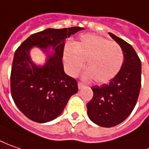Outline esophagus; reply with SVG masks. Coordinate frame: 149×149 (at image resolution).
I'll return each instance as SVG.
<instances>
[{
	"label": "esophagus",
	"instance_id": "esophagus-1",
	"mask_svg": "<svg viewBox=\"0 0 149 149\" xmlns=\"http://www.w3.org/2000/svg\"><path fill=\"white\" fill-rule=\"evenodd\" d=\"M77 85H78V88H79L80 90H81V89H82V88L85 86V85L83 84V83H81V82H78V84Z\"/></svg>",
	"mask_w": 149,
	"mask_h": 149
}]
</instances>
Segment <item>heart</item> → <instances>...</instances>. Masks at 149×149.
I'll return each mask as SVG.
<instances>
[{"mask_svg": "<svg viewBox=\"0 0 149 149\" xmlns=\"http://www.w3.org/2000/svg\"><path fill=\"white\" fill-rule=\"evenodd\" d=\"M63 59L67 72L76 77L82 70L86 61L83 78L94 79L104 84L116 77L124 64L123 49L116 42L91 33L83 34L74 47L67 45L63 51Z\"/></svg>", "mask_w": 149, "mask_h": 149, "instance_id": "b5f03b06", "label": "heart"}]
</instances>
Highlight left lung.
<instances>
[{
	"mask_svg": "<svg viewBox=\"0 0 149 149\" xmlns=\"http://www.w3.org/2000/svg\"><path fill=\"white\" fill-rule=\"evenodd\" d=\"M120 46L125 60L119 74L108 84L94 86L93 97L87 103V114L97 125L116 126L128 118L135 106L141 87V61L125 40L109 33Z\"/></svg>",
	"mask_w": 149,
	"mask_h": 149,
	"instance_id": "1",
	"label": "left lung"
}]
</instances>
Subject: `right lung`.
Here are the masks:
<instances>
[{
  "instance_id": "1",
  "label": "right lung",
  "mask_w": 149,
  "mask_h": 149,
  "mask_svg": "<svg viewBox=\"0 0 149 149\" xmlns=\"http://www.w3.org/2000/svg\"><path fill=\"white\" fill-rule=\"evenodd\" d=\"M82 29L77 26L47 29L30 35L16 49L10 73L11 95L29 120L46 123L56 119L70 97L78 91L77 81L64 72L62 59L66 39ZM33 47L46 54L43 66L36 65L30 58Z\"/></svg>"
}]
</instances>
